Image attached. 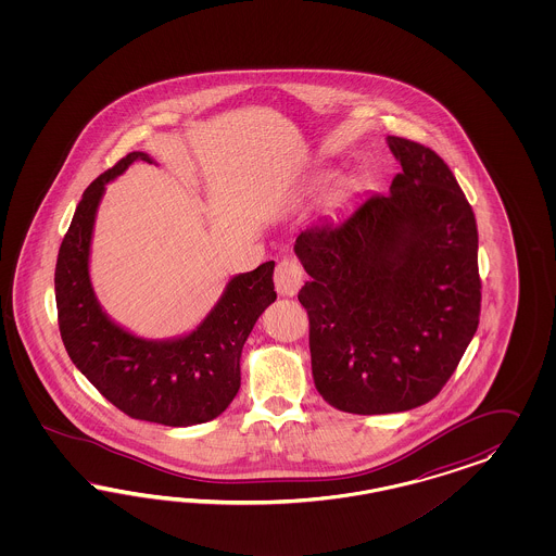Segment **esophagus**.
<instances>
[{"instance_id": "34e87169", "label": "esophagus", "mask_w": 556, "mask_h": 556, "mask_svg": "<svg viewBox=\"0 0 556 556\" xmlns=\"http://www.w3.org/2000/svg\"><path fill=\"white\" fill-rule=\"evenodd\" d=\"M303 286V269L298 258L287 256L275 269V287L279 295L293 298Z\"/></svg>"}]
</instances>
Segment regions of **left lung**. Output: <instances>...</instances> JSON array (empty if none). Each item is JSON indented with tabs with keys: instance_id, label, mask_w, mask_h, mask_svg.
<instances>
[{
	"instance_id": "left-lung-1",
	"label": "left lung",
	"mask_w": 556,
	"mask_h": 556,
	"mask_svg": "<svg viewBox=\"0 0 556 556\" xmlns=\"http://www.w3.org/2000/svg\"><path fill=\"white\" fill-rule=\"evenodd\" d=\"M400 161L389 195L302 230L312 277V375L321 397L361 416L428 404L455 372L481 312L477 222L437 152L388 136Z\"/></svg>"
}]
</instances>
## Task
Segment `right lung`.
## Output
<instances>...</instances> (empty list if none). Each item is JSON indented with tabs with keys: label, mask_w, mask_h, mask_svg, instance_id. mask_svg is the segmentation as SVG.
Returning <instances> with one entry per match:
<instances>
[{
	"label": "right lung",
	"mask_w": 556,
	"mask_h": 556,
	"mask_svg": "<svg viewBox=\"0 0 556 556\" xmlns=\"http://www.w3.org/2000/svg\"><path fill=\"white\" fill-rule=\"evenodd\" d=\"M135 161L154 163L147 152H130L85 189L75 210L54 269L59 330L73 365L124 414L195 426L218 418L240 389L242 346L277 300L275 263L235 275L200 326L184 337L149 340L122 328L96 298L89 251L105 186Z\"/></svg>",
	"instance_id": "add662e5"
}]
</instances>
